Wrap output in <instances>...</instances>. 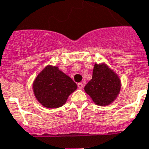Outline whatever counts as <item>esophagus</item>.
<instances>
[{
    "label": "esophagus",
    "mask_w": 149,
    "mask_h": 149,
    "mask_svg": "<svg viewBox=\"0 0 149 149\" xmlns=\"http://www.w3.org/2000/svg\"><path fill=\"white\" fill-rule=\"evenodd\" d=\"M77 86H78V88L79 89H82L83 88V84L82 83H79L78 84H77Z\"/></svg>",
    "instance_id": "34e87169"
}]
</instances>
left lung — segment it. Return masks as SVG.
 <instances>
[{"instance_id":"obj_1","label":"left lung","mask_w":149,"mask_h":149,"mask_svg":"<svg viewBox=\"0 0 149 149\" xmlns=\"http://www.w3.org/2000/svg\"><path fill=\"white\" fill-rule=\"evenodd\" d=\"M121 81L118 75L105 63L94 65L92 79L84 87L86 93L98 106H107L118 96Z\"/></svg>"}]
</instances>
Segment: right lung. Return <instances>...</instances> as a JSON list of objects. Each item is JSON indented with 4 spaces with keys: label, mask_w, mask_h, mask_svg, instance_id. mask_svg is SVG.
Listing matches in <instances>:
<instances>
[{
    "label": "right lung",
    "mask_w": 149,
    "mask_h": 149,
    "mask_svg": "<svg viewBox=\"0 0 149 149\" xmlns=\"http://www.w3.org/2000/svg\"><path fill=\"white\" fill-rule=\"evenodd\" d=\"M77 89V85L72 79L57 66H46L33 84L36 99L42 106L50 109L62 106Z\"/></svg>",
    "instance_id": "add662e5"
}]
</instances>
